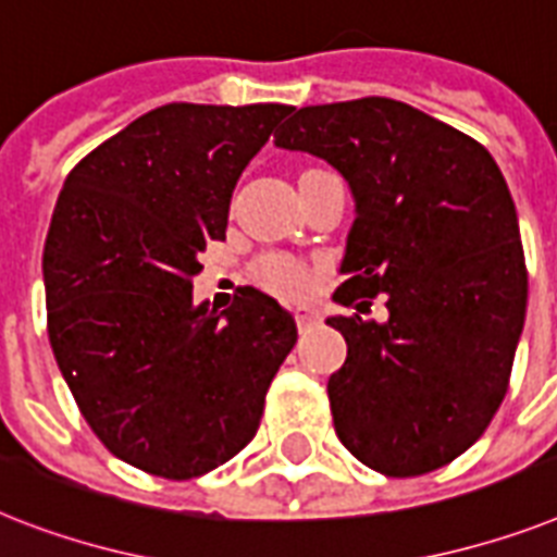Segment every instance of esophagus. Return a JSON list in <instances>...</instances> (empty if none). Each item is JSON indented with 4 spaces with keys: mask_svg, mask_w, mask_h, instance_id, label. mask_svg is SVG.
<instances>
[{
    "mask_svg": "<svg viewBox=\"0 0 557 557\" xmlns=\"http://www.w3.org/2000/svg\"><path fill=\"white\" fill-rule=\"evenodd\" d=\"M294 320H297V329L306 332V329H311L314 323H320V311L311 309V306H297V309H294Z\"/></svg>",
    "mask_w": 557,
    "mask_h": 557,
    "instance_id": "34e87169",
    "label": "esophagus"
}]
</instances>
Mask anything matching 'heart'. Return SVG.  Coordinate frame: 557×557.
Returning a JSON list of instances; mask_svg holds the SVG:
<instances>
[{
    "instance_id": "obj_1",
    "label": "heart",
    "mask_w": 557,
    "mask_h": 557,
    "mask_svg": "<svg viewBox=\"0 0 557 557\" xmlns=\"http://www.w3.org/2000/svg\"><path fill=\"white\" fill-rule=\"evenodd\" d=\"M257 280H260V286L280 294V297H300L309 288V271L292 257H265V260H260Z\"/></svg>"
}]
</instances>
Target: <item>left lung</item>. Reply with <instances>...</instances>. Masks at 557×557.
Returning <instances> with one entry per match:
<instances>
[{
  "mask_svg": "<svg viewBox=\"0 0 557 557\" xmlns=\"http://www.w3.org/2000/svg\"><path fill=\"white\" fill-rule=\"evenodd\" d=\"M277 148L314 153L355 197L341 306L386 294V323L329 318L346 363L329 377L334 432L374 472H435L472 446L509 386L527 318L512 194L492 153L386 97L292 108Z\"/></svg>",
  "mask_w": 557,
  "mask_h": 557,
  "instance_id": "1",
  "label": "left lung"
}]
</instances>
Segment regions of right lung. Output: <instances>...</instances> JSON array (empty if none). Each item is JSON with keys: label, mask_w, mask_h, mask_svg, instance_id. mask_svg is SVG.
Masks as SVG:
<instances>
[{"label": "right lung", "mask_w": 557, "mask_h": 557, "mask_svg": "<svg viewBox=\"0 0 557 557\" xmlns=\"http://www.w3.org/2000/svg\"><path fill=\"white\" fill-rule=\"evenodd\" d=\"M288 106L153 108L67 174L45 239L48 337L76 406L131 467L169 481L232 460L263 418L294 318L257 288L194 302L234 185Z\"/></svg>", "instance_id": "obj_1"}]
</instances>
